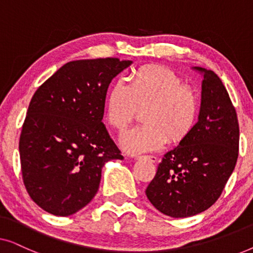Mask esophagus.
<instances>
[{
  "mask_svg": "<svg viewBox=\"0 0 253 253\" xmlns=\"http://www.w3.org/2000/svg\"><path fill=\"white\" fill-rule=\"evenodd\" d=\"M139 159H146V160L153 162V164L158 160V158L154 157V155H144V157H139Z\"/></svg>",
  "mask_w": 253,
  "mask_h": 253,
  "instance_id": "1",
  "label": "esophagus"
}]
</instances>
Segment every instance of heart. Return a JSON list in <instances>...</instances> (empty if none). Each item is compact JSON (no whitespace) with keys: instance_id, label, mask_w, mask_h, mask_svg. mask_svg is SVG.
Segmentation results:
<instances>
[{"instance_id":"heart-1","label":"heart","mask_w":253,"mask_h":253,"mask_svg":"<svg viewBox=\"0 0 253 253\" xmlns=\"http://www.w3.org/2000/svg\"><path fill=\"white\" fill-rule=\"evenodd\" d=\"M143 110L144 124L123 134L121 146L130 154L179 144L195 131L200 114L197 93L170 69L147 65L134 71L130 84L117 81L106 96L103 116L117 131L126 130Z\"/></svg>"}]
</instances>
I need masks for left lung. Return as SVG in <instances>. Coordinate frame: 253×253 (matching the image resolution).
<instances>
[{"mask_svg": "<svg viewBox=\"0 0 253 253\" xmlns=\"http://www.w3.org/2000/svg\"><path fill=\"white\" fill-rule=\"evenodd\" d=\"M195 69L204 75L198 123L185 140L165 154L145 191L155 209L171 217L210 209L238 158L240 126L229 94L212 70Z\"/></svg>", "mask_w": 253, "mask_h": 253, "instance_id": "obj_1", "label": "left lung"}]
</instances>
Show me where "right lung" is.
Listing matches in <instances>:
<instances>
[{
	"instance_id": "right-lung-1",
	"label": "right lung",
	"mask_w": 253,
	"mask_h": 253,
	"mask_svg": "<svg viewBox=\"0 0 253 253\" xmlns=\"http://www.w3.org/2000/svg\"><path fill=\"white\" fill-rule=\"evenodd\" d=\"M131 61L68 62L31 99L19 138L23 182L46 212L71 215L98 192L101 169L123 155L101 122L112 79Z\"/></svg>"
}]
</instances>
